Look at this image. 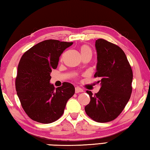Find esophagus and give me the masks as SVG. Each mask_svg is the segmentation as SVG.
Here are the masks:
<instances>
[{
  "mask_svg": "<svg viewBox=\"0 0 150 150\" xmlns=\"http://www.w3.org/2000/svg\"><path fill=\"white\" fill-rule=\"evenodd\" d=\"M83 90H82V88H80L79 87H76L75 88V92H76V93L83 92Z\"/></svg>",
  "mask_w": 150,
  "mask_h": 150,
  "instance_id": "esophagus-1",
  "label": "esophagus"
}]
</instances>
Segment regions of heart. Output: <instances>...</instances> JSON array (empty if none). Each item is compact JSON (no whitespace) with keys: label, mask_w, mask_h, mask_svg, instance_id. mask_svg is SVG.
Here are the masks:
<instances>
[{"label":"heart","mask_w":150,"mask_h":150,"mask_svg":"<svg viewBox=\"0 0 150 150\" xmlns=\"http://www.w3.org/2000/svg\"><path fill=\"white\" fill-rule=\"evenodd\" d=\"M80 51L82 57L85 56H90L91 57L92 56V51L90 47L88 45H82V46H80Z\"/></svg>","instance_id":"obj_1"}]
</instances>
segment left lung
I'll return each mask as SVG.
<instances>
[{"label": "left lung", "mask_w": 150, "mask_h": 150, "mask_svg": "<svg viewBox=\"0 0 150 150\" xmlns=\"http://www.w3.org/2000/svg\"><path fill=\"white\" fill-rule=\"evenodd\" d=\"M98 64L94 77L100 78L101 88L90 97L85 111L98 122H110L119 116L129 101L132 87V70L124 51L103 39L96 41Z\"/></svg>", "instance_id": "left-lung-1"}]
</instances>
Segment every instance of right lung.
Masks as SVG:
<instances>
[{"mask_svg":"<svg viewBox=\"0 0 150 150\" xmlns=\"http://www.w3.org/2000/svg\"><path fill=\"white\" fill-rule=\"evenodd\" d=\"M72 42L48 39L33 46L22 55L18 67L16 90L22 108L35 121L49 124L64 112L68 99L75 92L72 83L64 82L55 89L50 83L51 73L59 57Z\"/></svg>","mask_w":150,"mask_h":150,"instance_id":"obj_1","label":"right lung"}]
</instances>
